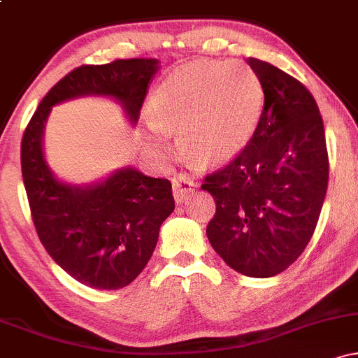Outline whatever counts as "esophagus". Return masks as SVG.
Returning <instances> with one entry per match:
<instances>
[{
    "label": "esophagus",
    "instance_id": "34e87169",
    "mask_svg": "<svg viewBox=\"0 0 358 358\" xmlns=\"http://www.w3.org/2000/svg\"><path fill=\"white\" fill-rule=\"evenodd\" d=\"M195 187L196 183L193 180H188L187 176H176V178H173V195L176 202H185L192 195V192L195 190Z\"/></svg>",
    "mask_w": 358,
    "mask_h": 358
}]
</instances>
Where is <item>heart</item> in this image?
Instances as JSON below:
<instances>
[{"instance_id":"obj_1","label":"heart","mask_w":358,"mask_h":358,"mask_svg":"<svg viewBox=\"0 0 358 358\" xmlns=\"http://www.w3.org/2000/svg\"><path fill=\"white\" fill-rule=\"evenodd\" d=\"M262 106L261 79L248 64L193 62L156 89L151 101L153 136L162 141L165 133H178L180 153L193 165H224L249 145Z\"/></svg>"}]
</instances>
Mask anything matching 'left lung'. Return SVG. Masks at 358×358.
I'll return each mask as SVG.
<instances>
[{"instance_id": "left-lung-1", "label": "left lung", "mask_w": 358, "mask_h": 358, "mask_svg": "<svg viewBox=\"0 0 358 358\" xmlns=\"http://www.w3.org/2000/svg\"><path fill=\"white\" fill-rule=\"evenodd\" d=\"M264 108L241 155L203 176L215 200L207 237L215 252L250 278L282 273L313 236L328 187V151L315 97L298 79L248 59Z\"/></svg>"}]
</instances>
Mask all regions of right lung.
I'll return each mask as SVG.
<instances>
[{
  "label": "right lung",
  "mask_w": 358,
  "mask_h": 358,
  "mask_svg": "<svg viewBox=\"0 0 358 358\" xmlns=\"http://www.w3.org/2000/svg\"><path fill=\"white\" fill-rule=\"evenodd\" d=\"M156 69L155 59L80 65L48 90L24 127L22 175L38 239L65 273L96 289L124 287L145 269L175 210L171 183L134 168L87 188L60 183L43 159V124L52 106L89 94L116 97L136 122Z\"/></svg>",
  "instance_id": "right-lung-1"
}]
</instances>
